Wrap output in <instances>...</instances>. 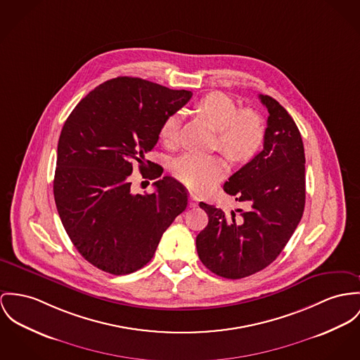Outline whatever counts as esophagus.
Returning <instances> with one entry per match:
<instances>
[{"label": "esophagus", "mask_w": 360, "mask_h": 360, "mask_svg": "<svg viewBox=\"0 0 360 360\" xmlns=\"http://www.w3.org/2000/svg\"><path fill=\"white\" fill-rule=\"evenodd\" d=\"M189 205H191V208H194V207L198 205V198L193 195V194L189 195Z\"/></svg>", "instance_id": "1"}]
</instances>
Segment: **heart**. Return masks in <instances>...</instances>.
Segmentation results:
<instances>
[{
	"instance_id": "obj_1",
	"label": "heart",
	"mask_w": 360,
	"mask_h": 360,
	"mask_svg": "<svg viewBox=\"0 0 360 360\" xmlns=\"http://www.w3.org/2000/svg\"><path fill=\"white\" fill-rule=\"evenodd\" d=\"M197 108L218 130V146L234 160H248L260 148L264 129L260 117L252 111H240L237 104L221 91L204 96ZM181 112L168 115L162 127L160 139L171 145L176 141ZM227 167L221 158L189 152L174 163L175 175L198 192L211 189L226 174Z\"/></svg>"
}]
</instances>
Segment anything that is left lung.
<instances>
[{
  "mask_svg": "<svg viewBox=\"0 0 360 360\" xmlns=\"http://www.w3.org/2000/svg\"><path fill=\"white\" fill-rule=\"evenodd\" d=\"M263 149L234 172L223 191L244 205L230 214L200 202L207 227L195 237L202 264L229 279L248 277L271 264L285 248L305 204L304 145L288 111L270 96Z\"/></svg>",
  "mask_w": 360,
  "mask_h": 360,
  "instance_id": "8db88e82",
  "label": "left lung"
}]
</instances>
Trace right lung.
<instances>
[{"instance_id": "right-lung-1", "label": "right lung", "mask_w": 360, "mask_h": 360, "mask_svg": "<svg viewBox=\"0 0 360 360\" xmlns=\"http://www.w3.org/2000/svg\"><path fill=\"white\" fill-rule=\"evenodd\" d=\"M192 91L117 77L91 90L65 120L57 145L53 194L74 247L94 267L130 274L155 255L167 227L186 210L188 193L145 155L168 115ZM139 162L157 192L133 195L128 176Z\"/></svg>"}]
</instances>
